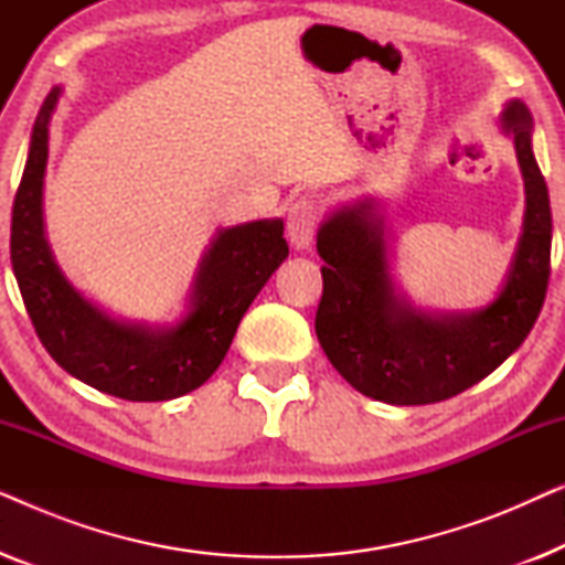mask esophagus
<instances>
[{"label":"esophagus","instance_id":"esophagus-1","mask_svg":"<svg viewBox=\"0 0 565 565\" xmlns=\"http://www.w3.org/2000/svg\"><path fill=\"white\" fill-rule=\"evenodd\" d=\"M321 223V205L313 198H298L288 211V238L296 249H308Z\"/></svg>","mask_w":565,"mask_h":565}]
</instances>
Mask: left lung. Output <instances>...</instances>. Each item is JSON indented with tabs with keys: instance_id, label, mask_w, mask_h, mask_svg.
<instances>
[{
	"instance_id": "obj_1",
	"label": "left lung",
	"mask_w": 565,
	"mask_h": 565,
	"mask_svg": "<svg viewBox=\"0 0 565 565\" xmlns=\"http://www.w3.org/2000/svg\"><path fill=\"white\" fill-rule=\"evenodd\" d=\"M514 136L527 211L512 273L491 306L470 316H427L396 292L373 203L344 207L319 228L323 292L316 337L331 365L360 393L396 406L452 398L493 373L535 327L551 277V198L520 99L501 118Z\"/></svg>"
}]
</instances>
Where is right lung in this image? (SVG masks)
<instances>
[{"mask_svg":"<svg viewBox=\"0 0 565 565\" xmlns=\"http://www.w3.org/2000/svg\"><path fill=\"white\" fill-rule=\"evenodd\" d=\"M58 95V87L51 89L38 113L12 205L10 257L35 334L68 375L115 398L184 396L218 370L246 308L288 257L282 221L221 231L200 262L190 313L174 329L151 331L113 321L66 282L43 236L49 120Z\"/></svg>","mask_w":565,"mask_h":565,"instance_id":"add662e5","label":"right lung"}]
</instances>
